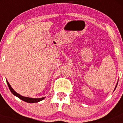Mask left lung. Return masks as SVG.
Masks as SVG:
<instances>
[{
	"mask_svg": "<svg viewBox=\"0 0 123 123\" xmlns=\"http://www.w3.org/2000/svg\"><path fill=\"white\" fill-rule=\"evenodd\" d=\"M117 84H118V82H117V84H116V86L115 88V89H114V91H115V90H116V87H117Z\"/></svg>",
	"mask_w": 123,
	"mask_h": 123,
	"instance_id": "obj_1",
	"label": "left lung"
}]
</instances>
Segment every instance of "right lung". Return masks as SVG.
Masks as SVG:
<instances>
[{
  "instance_id": "add662e5",
  "label": "right lung",
  "mask_w": 123,
  "mask_h": 123,
  "mask_svg": "<svg viewBox=\"0 0 123 123\" xmlns=\"http://www.w3.org/2000/svg\"><path fill=\"white\" fill-rule=\"evenodd\" d=\"M7 81V84L8 86V88H9L11 92H12V94L13 95H14L16 97H17L18 98H19V99H21V100L22 101H25V102H28V103H31V104H32V103H36L38 102H40V101H42L46 97H43V98H29V97H23V96L21 95L20 94H18L17 92H15L14 90H13V88H12V86H10V84H9V83L8 82L7 80H6Z\"/></svg>"
}]
</instances>
